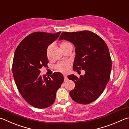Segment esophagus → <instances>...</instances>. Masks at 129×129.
Returning <instances> with one entry per match:
<instances>
[{
	"instance_id": "1",
	"label": "esophagus",
	"mask_w": 129,
	"mask_h": 129,
	"mask_svg": "<svg viewBox=\"0 0 129 129\" xmlns=\"http://www.w3.org/2000/svg\"><path fill=\"white\" fill-rule=\"evenodd\" d=\"M64 81H67V79H68V77H67V76H66V75H64Z\"/></svg>"
}]
</instances>
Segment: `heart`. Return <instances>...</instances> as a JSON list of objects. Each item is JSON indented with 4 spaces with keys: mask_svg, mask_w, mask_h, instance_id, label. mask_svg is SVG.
<instances>
[{
    "mask_svg": "<svg viewBox=\"0 0 129 129\" xmlns=\"http://www.w3.org/2000/svg\"><path fill=\"white\" fill-rule=\"evenodd\" d=\"M69 44H70L69 42H65V41L62 42L60 44V47L61 48H62L65 46L69 45ZM51 47H52V45H49L48 46L47 48L46 54H47V57L50 56V51L51 50ZM69 67H70V64L69 62H60L59 64H58L56 65V68L57 71H58L59 72H62V73H67L69 71Z\"/></svg>",
    "mask_w": 129,
    "mask_h": 129,
    "instance_id": "heart-1",
    "label": "heart"
}]
</instances>
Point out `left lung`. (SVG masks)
<instances>
[{"label":"left lung","instance_id":"obj_1","mask_svg":"<svg viewBox=\"0 0 129 129\" xmlns=\"http://www.w3.org/2000/svg\"><path fill=\"white\" fill-rule=\"evenodd\" d=\"M63 39L75 47L74 71H85L79 78L74 74L68 76L75 83L69 95L79 104L90 103L100 96L109 80L112 61L108 48L99 36L87 30L63 32L58 40Z\"/></svg>","mask_w":129,"mask_h":129}]
</instances>
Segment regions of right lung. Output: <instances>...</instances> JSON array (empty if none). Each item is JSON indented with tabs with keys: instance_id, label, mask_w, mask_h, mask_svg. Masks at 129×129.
<instances>
[{
	"instance_id": "add662e5",
	"label": "right lung",
	"mask_w": 129,
	"mask_h": 129,
	"mask_svg": "<svg viewBox=\"0 0 129 129\" xmlns=\"http://www.w3.org/2000/svg\"><path fill=\"white\" fill-rule=\"evenodd\" d=\"M60 33H33L25 37L15 51L12 72L16 86L26 101L37 108L51 106L64 82L63 75L59 72L47 77L40 74V69L48 63L47 48Z\"/></svg>"
}]
</instances>
